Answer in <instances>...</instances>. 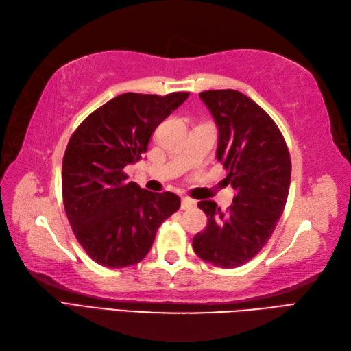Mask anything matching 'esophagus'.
I'll return each instance as SVG.
<instances>
[{
    "label": "esophagus",
    "mask_w": 351,
    "mask_h": 351,
    "mask_svg": "<svg viewBox=\"0 0 351 351\" xmlns=\"http://www.w3.org/2000/svg\"><path fill=\"white\" fill-rule=\"evenodd\" d=\"M197 206V203H195V199H192V198H188V197H183L182 198V209L183 210H189V209H194V207Z\"/></svg>",
    "instance_id": "obj_1"
}]
</instances>
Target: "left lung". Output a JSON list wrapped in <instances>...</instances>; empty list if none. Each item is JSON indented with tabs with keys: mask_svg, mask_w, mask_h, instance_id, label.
Masks as SVG:
<instances>
[{
	"mask_svg": "<svg viewBox=\"0 0 351 351\" xmlns=\"http://www.w3.org/2000/svg\"><path fill=\"white\" fill-rule=\"evenodd\" d=\"M199 98L215 119L217 159L236 195L226 212L210 199L198 203L207 226L192 247L204 262L236 268L261 252L280 219L291 184V156L274 121L252 98L233 89L204 90Z\"/></svg>",
	"mask_w": 351,
	"mask_h": 351,
	"instance_id": "8db88e82",
	"label": "left lung"
}]
</instances>
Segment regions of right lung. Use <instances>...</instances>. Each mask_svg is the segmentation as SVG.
Listing matches in <instances>:
<instances>
[{
  "label": "right lung",
  "instance_id": "1",
  "mask_svg": "<svg viewBox=\"0 0 351 351\" xmlns=\"http://www.w3.org/2000/svg\"><path fill=\"white\" fill-rule=\"evenodd\" d=\"M188 97L127 92L92 112L71 136L62 163L63 204L77 241L99 265L139 263L157 228L180 207L173 192L154 194L128 182L124 168L142 159L157 125Z\"/></svg>",
  "mask_w": 351,
  "mask_h": 351
}]
</instances>
